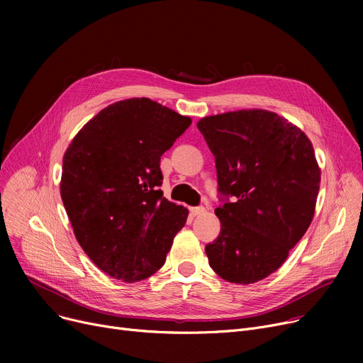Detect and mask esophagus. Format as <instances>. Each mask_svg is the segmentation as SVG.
I'll use <instances>...</instances> for the list:
<instances>
[{"instance_id": "obj_1", "label": "esophagus", "mask_w": 363, "mask_h": 363, "mask_svg": "<svg viewBox=\"0 0 363 363\" xmlns=\"http://www.w3.org/2000/svg\"><path fill=\"white\" fill-rule=\"evenodd\" d=\"M206 212V208L203 206H197V207H191L189 208V213H191L193 216H199V215H203Z\"/></svg>"}]
</instances>
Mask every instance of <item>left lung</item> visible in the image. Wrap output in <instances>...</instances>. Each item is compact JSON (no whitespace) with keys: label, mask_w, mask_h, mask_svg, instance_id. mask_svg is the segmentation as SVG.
I'll return each mask as SVG.
<instances>
[{"label":"left lung","mask_w":363,"mask_h":363,"mask_svg":"<svg viewBox=\"0 0 363 363\" xmlns=\"http://www.w3.org/2000/svg\"><path fill=\"white\" fill-rule=\"evenodd\" d=\"M197 128L215 156L223 201L215 211L219 237L206 245L208 264L228 282H257L285 262L313 219L320 184L313 145L260 108L207 116Z\"/></svg>","instance_id":"left-lung-1"}]
</instances>
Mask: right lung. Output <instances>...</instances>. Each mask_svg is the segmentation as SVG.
<instances>
[{"label":"right lung","instance_id":"obj_1","mask_svg":"<svg viewBox=\"0 0 363 363\" xmlns=\"http://www.w3.org/2000/svg\"><path fill=\"white\" fill-rule=\"evenodd\" d=\"M191 125L150 99L113 103L76 133L60 194L76 240L107 275L125 282L164 264L188 211L163 197L160 157Z\"/></svg>","mask_w":363,"mask_h":363}]
</instances>
